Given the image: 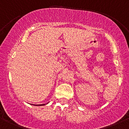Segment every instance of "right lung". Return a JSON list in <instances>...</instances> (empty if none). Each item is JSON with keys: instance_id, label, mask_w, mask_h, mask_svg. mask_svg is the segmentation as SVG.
<instances>
[{"instance_id": "obj_1", "label": "right lung", "mask_w": 129, "mask_h": 129, "mask_svg": "<svg viewBox=\"0 0 129 129\" xmlns=\"http://www.w3.org/2000/svg\"><path fill=\"white\" fill-rule=\"evenodd\" d=\"M43 105H45V104H43V105H35V106H43Z\"/></svg>"}]
</instances>
